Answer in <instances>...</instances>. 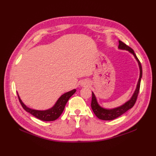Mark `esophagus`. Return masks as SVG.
<instances>
[{"label": "esophagus", "instance_id": "34e87169", "mask_svg": "<svg viewBox=\"0 0 156 156\" xmlns=\"http://www.w3.org/2000/svg\"><path fill=\"white\" fill-rule=\"evenodd\" d=\"M81 86H83V87H87V86H88V83L87 82H82L81 83Z\"/></svg>", "mask_w": 156, "mask_h": 156}]
</instances>
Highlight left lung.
<instances>
[{"mask_svg":"<svg viewBox=\"0 0 156 156\" xmlns=\"http://www.w3.org/2000/svg\"><path fill=\"white\" fill-rule=\"evenodd\" d=\"M118 48L119 49H122V50H127L129 53H131V54H133L135 57V59H136L139 68H140V78H139V80L137 84L136 88L133 92V95L123 105L119 106L118 107H116L114 108H105L102 107L101 106L99 105L98 103L97 98H96L95 95L93 92H92V101H91V107L92 111H93L94 113L97 117L101 119V120H105V121H111L113 120V119L120 117L121 115L124 114L126 111H127L129 109L133 107L135 105V102H136L137 96L139 94V91H140V82H141V79L142 78V67L141 65V63L137 57L135 55L134 51L130 47H129L128 45L125 44L123 42L121 41H119V47Z\"/></svg>","mask_w":156,"mask_h":156,"instance_id":"left-lung-1","label":"left lung"}]
</instances>
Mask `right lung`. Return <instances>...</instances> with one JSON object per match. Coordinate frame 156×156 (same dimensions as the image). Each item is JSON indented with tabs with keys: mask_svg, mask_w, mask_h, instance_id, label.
<instances>
[{
	"mask_svg": "<svg viewBox=\"0 0 156 156\" xmlns=\"http://www.w3.org/2000/svg\"><path fill=\"white\" fill-rule=\"evenodd\" d=\"M76 90H74L69 91L68 92H66L64 94H62L60 97L58 98V100L56 101L55 105L50 108L47 109V110L40 111V110H35V109H32L31 108H29L27 107L24 103H23L21 99L20 98L19 94L17 92V95L19 99L20 103H21L23 108L25 110L29 112V113L34 115V117L40 119L41 121H55L57 119L59 116L61 115L62 112L64 111V109L65 108V106L67 103L69 98H70L76 92Z\"/></svg>",
	"mask_w": 156,
	"mask_h": 156,
	"instance_id": "1",
	"label": "right lung"
}]
</instances>
